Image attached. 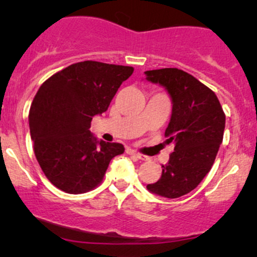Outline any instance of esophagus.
<instances>
[{
	"instance_id": "34e87169",
	"label": "esophagus",
	"mask_w": 257,
	"mask_h": 257,
	"mask_svg": "<svg viewBox=\"0 0 257 257\" xmlns=\"http://www.w3.org/2000/svg\"><path fill=\"white\" fill-rule=\"evenodd\" d=\"M126 153H128V155L134 156V157H137L139 159H141V161H149V157H147V156L141 155V153L137 152V151H135V150H128V151H126Z\"/></svg>"
}]
</instances>
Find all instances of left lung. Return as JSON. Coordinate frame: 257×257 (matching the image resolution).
<instances>
[{
    "mask_svg": "<svg viewBox=\"0 0 257 257\" xmlns=\"http://www.w3.org/2000/svg\"><path fill=\"white\" fill-rule=\"evenodd\" d=\"M152 83L166 87L173 112L166 129L167 143H174L162 176L147 190L166 198L190 193L210 172L222 143L226 116L216 94L190 73L175 69L146 71Z\"/></svg>",
    "mask_w": 257,
    "mask_h": 257,
    "instance_id": "8db88e82",
    "label": "left lung"
}]
</instances>
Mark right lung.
<instances>
[{"label": "right lung", "mask_w": 257, "mask_h": 257, "mask_svg": "<svg viewBox=\"0 0 257 257\" xmlns=\"http://www.w3.org/2000/svg\"><path fill=\"white\" fill-rule=\"evenodd\" d=\"M132 66L85 60L43 82L29 112L34 152L41 169L59 190L79 194L101 184L111 159L124 152L89 131L95 114L108 108Z\"/></svg>", "instance_id": "obj_1"}]
</instances>
